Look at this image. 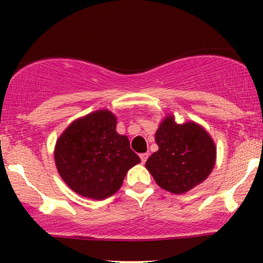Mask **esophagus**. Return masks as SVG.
Segmentation results:
<instances>
[{
	"instance_id": "esophagus-1",
	"label": "esophagus",
	"mask_w": 263,
	"mask_h": 263,
	"mask_svg": "<svg viewBox=\"0 0 263 263\" xmlns=\"http://www.w3.org/2000/svg\"><path fill=\"white\" fill-rule=\"evenodd\" d=\"M148 153H142V155H140V158H141V161H142V163H146V161L147 159H148Z\"/></svg>"
}]
</instances>
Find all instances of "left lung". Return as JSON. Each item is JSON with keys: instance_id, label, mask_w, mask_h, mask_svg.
<instances>
[{"instance_id": "obj_1", "label": "left lung", "mask_w": 263, "mask_h": 263, "mask_svg": "<svg viewBox=\"0 0 263 263\" xmlns=\"http://www.w3.org/2000/svg\"><path fill=\"white\" fill-rule=\"evenodd\" d=\"M158 151L146 168L163 189L182 194L206 179L215 164V144L194 122L178 125L167 116L156 132Z\"/></svg>"}]
</instances>
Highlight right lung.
<instances>
[{"mask_svg":"<svg viewBox=\"0 0 263 263\" xmlns=\"http://www.w3.org/2000/svg\"><path fill=\"white\" fill-rule=\"evenodd\" d=\"M54 157L63 180L95 200L115 194L129 168L141 162L128 138L116 132V117L107 110L71 123L57 142Z\"/></svg>","mask_w":263,"mask_h":263,"instance_id":"add662e5","label":"right lung"}]
</instances>
